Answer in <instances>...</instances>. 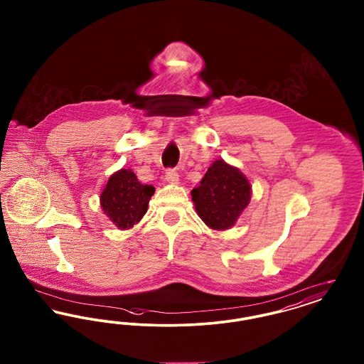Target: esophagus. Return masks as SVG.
Returning <instances> with one entry per match:
<instances>
[{"label":"esophagus","mask_w":364,"mask_h":364,"mask_svg":"<svg viewBox=\"0 0 364 364\" xmlns=\"http://www.w3.org/2000/svg\"><path fill=\"white\" fill-rule=\"evenodd\" d=\"M165 178L168 183L171 184H178V173L173 171V169H169L166 174H165Z\"/></svg>","instance_id":"34e87169"}]
</instances>
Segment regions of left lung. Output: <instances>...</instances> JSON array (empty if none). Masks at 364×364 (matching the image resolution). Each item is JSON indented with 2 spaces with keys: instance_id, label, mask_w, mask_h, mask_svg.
<instances>
[{
  "instance_id": "obj_1",
  "label": "left lung",
  "mask_w": 364,
  "mask_h": 364,
  "mask_svg": "<svg viewBox=\"0 0 364 364\" xmlns=\"http://www.w3.org/2000/svg\"><path fill=\"white\" fill-rule=\"evenodd\" d=\"M191 195L200 220L210 229L225 230L236 224L248 206L251 184L237 168L217 159Z\"/></svg>"
}]
</instances>
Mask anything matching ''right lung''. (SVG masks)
Listing matches in <instances>:
<instances>
[{"instance_id": "obj_1", "label": "right lung", "mask_w": 364, "mask_h": 364, "mask_svg": "<svg viewBox=\"0 0 364 364\" xmlns=\"http://www.w3.org/2000/svg\"><path fill=\"white\" fill-rule=\"evenodd\" d=\"M154 192L153 186L140 184L131 169H120L109 177L100 196L101 208L119 229H129L146 214Z\"/></svg>"}]
</instances>
